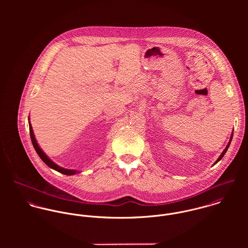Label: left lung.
<instances>
[{
	"mask_svg": "<svg viewBox=\"0 0 248 248\" xmlns=\"http://www.w3.org/2000/svg\"><path fill=\"white\" fill-rule=\"evenodd\" d=\"M232 138H233V133H232V134H231V138H230V140H229V142H228V144H227V146H226V147H225V149H224V150H223V152H222V153H221V155H219V157H218V158H217V161H216V162H215V163H214V164H216V163H217V162H218V161H219V160H220V159H221V158H222V157H223V155H225V153H226V151H227V149H228V148H229V145H230V143H231V140H232Z\"/></svg>",
	"mask_w": 248,
	"mask_h": 248,
	"instance_id": "8db88e82",
	"label": "left lung"
}]
</instances>
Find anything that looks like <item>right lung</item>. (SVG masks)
Masks as SVG:
<instances>
[{
    "mask_svg": "<svg viewBox=\"0 0 248 248\" xmlns=\"http://www.w3.org/2000/svg\"><path fill=\"white\" fill-rule=\"evenodd\" d=\"M30 120V118H29ZM29 124H30V133H31V142L33 144V147L35 149L36 153L38 154V155L40 156V158L51 169L61 173V174H64V175H67V176H72V175H75L77 173H80V171H77V170H71V169H65L63 167H60L59 165H57L56 163H54L44 152L43 150L40 148V146L38 145V143L36 141L35 136H34V133H33V130H32V126L31 124V122L29 121Z\"/></svg>",
    "mask_w": 248,
    "mask_h": 248,
    "instance_id": "obj_1",
    "label": "right lung"
}]
</instances>
